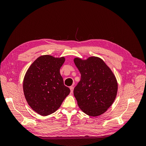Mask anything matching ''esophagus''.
I'll return each mask as SVG.
<instances>
[{
    "mask_svg": "<svg viewBox=\"0 0 146 146\" xmlns=\"http://www.w3.org/2000/svg\"><path fill=\"white\" fill-rule=\"evenodd\" d=\"M70 92H71V93H72L73 90H74V87L72 86H70Z\"/></svg>",
    "mask_w": 146,
    "mask_h": 146,
    "instance_id": "34e87169",
    "label": "esophagus"
}]
</instances>
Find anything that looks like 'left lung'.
I'll return each instance as SVG.
<instances>
[{"mask_svg": "<svg viewBox=\"0 0 146 146\" xmlns=\"http://www.w3.org/2000/svg\"><path fill=\"white\" fill-rule=\"evenodd\" d=\"M81 74V80L75 87L74 95L82 111L91 116L104 113L115 99L117 83L104 61L91 56L86 60H74Z\"/></svg>", "mask_w": 146, "mask_h": 146, "instance_id": "1", "label": "left lung"}]
</instances>
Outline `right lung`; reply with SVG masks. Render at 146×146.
<instances>
[{
	"label": "right lung",
	"mask_w": 146,
	"mask_h": 146,
	"mask_svg": "<svg viewBox=\"0 0 146 146\" xmlns=\"http://www.w3.org/2000/svg\"><path fill=\"white\" fill-rule=\"evenodd\" d=\"M64 57L46 55L38 57L25 74L23 90L27 103L35 111L47 116L58 110L70 93L60 69Z\"/></svg>",
	"instance_id": "right-lung-1"
}]
</instances>
